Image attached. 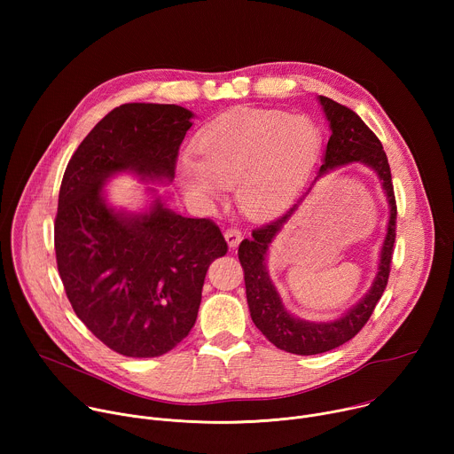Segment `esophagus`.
<instances>
[{
  "label": "esophagus",
  "mask_w": 454,
  "mask_h": 454,
  "mask_svg": "<svg viewBox=\"0 0 454 454\" xmlns=\"http://www.w3.org/2000/svg\"><path fill=\"white\" fill-rule=\"evenodd\" d=\"M224 237H226V240H228V246H230L231 249H235V247L240 244V240H242V237H244V231H242V228L230 226L228 230H224Z\"/></svg>",
  "instance_id": "34e87169"
}]
</instances>
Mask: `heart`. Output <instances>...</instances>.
Segmentation results:
<instances>
[{"mask_svg": "<svg viewBox=\"0 0 454 454\" xmlns=\"http://www.w3.org/2000/svg\"><path fill=\"white\" fill-rule=\"evenodd\" d=\"M319 145V127L305 114L240 107L203 129L196 140L198 158L179 160L177 179L186 196L201 203L235 184L242 212L266 219L296 200Z\"/></svg>", "mask_w": 454, "mask_h": 454, "instance_id": "b5f03b06", "label": "heart"}]
</instances>
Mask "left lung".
<instances>
[{
  "mask_svg": "<svg viewBox=\"0 0 454 454\" xmlns=\"http://www.w3.org/2000/svg\"><path fill=\"white\" fill-rule=\"evenodd\" d=\"M319 102L331 123V138L327 144L325 158H323V165L319 167V174H325L327 170L347 165L350 161H361L372 167L380 177L382 188L386 190L387 203H390V223H387V233L380 249V262L373 286L366 296L343 317L329 323L303 321L291 316L284 309L280 296L266 271L268 247L275 235L287 223V219L294 214L298 205L289 208L275 221L253 230L251 237L240 242L239 261L244 270L246 296L253 323L277 348L298 356H314L338 348L340 345L352 340L366 325V321L373 314V309L386 289L387 277H390L394 244L397 235L395 192L390 163H387L386 153L382 151V144L350 107L327 97H319Z\"/></svg>",
  "mask_w": 454,
  "mask_h": 454,
  "instance_id": "1",
  "label": "left lung"
}]
</instances>
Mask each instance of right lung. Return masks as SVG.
Listing matches in <instances>:
<instances>
[{"mask_svg": "<svg viewBox=\"0 0 454 454\" xmlns=\"http://www.w3.org/2000/svg\"><path fill=\"white\" fill-rule=\"evenodd\" d=\"M192 113L174 104H123L82 140L64 170L53 226L57 270L79 319L111 350L158 357L196 323L208 266L228 244L212 219H188L158 200L118 214L106 179L121 170L174 179Z\"/></svg>", "mask_w": 454, "mask_h": 454, "instance_id": "1", "label": "right lung"}]
</instances>
